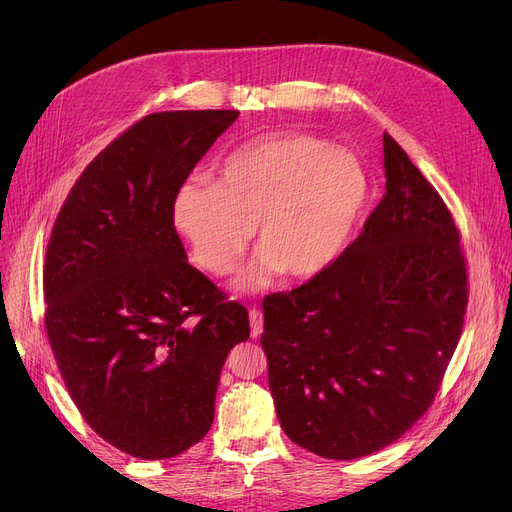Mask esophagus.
I'll list each match as a JSON object with an SVG mask.
<instances>
[{"label": "esophagus", "instance_id": "obj_1", "mask_svg": "<svg viewBox=\"0 0 512 512\" xmlns=\"http://www.w3.org/2000/svg\"><path fill=\"white\" fill-rule=\"evenodd\" d=\"M249 321H251V336L257 338L263 332V313L253 307L249 311Z\"/></svg>", "mask_w": 512, "mask_h": 512}]
</instances>
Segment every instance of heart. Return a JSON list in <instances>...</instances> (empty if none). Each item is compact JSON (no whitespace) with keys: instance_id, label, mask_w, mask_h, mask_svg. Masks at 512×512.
Returning <instances> with one entry per match:
<instances>
[{"instance_id":"heart-1","label":"heart","mask_w":512,"mask_h":512,"mask_svg":"<svg viewBox=\"0 0 512 512\" xmlns=\"http://www.w3.org/2000/svg\"><path fill=\"white\" fill-rule=\"evenodd\" d=\"M369 197L357 155L311 134L276 132L230 153L215 184L186 180L172 220L213 276L236 270L255 228L261 253L238 288L259 290L280 272L292 280L324 274L351 240Z\"/></svg>"}]
</instances>
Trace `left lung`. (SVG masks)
<instances>
[{"instance_id": "1", "label": "left lung", "mask_w": 512, "mask_h": 512, "mask_svg": "<svg viewBox=\"0 0 512 512\" xmlns=\"http://www.w3.org/2000/svg\"><path fill=\"white\" fill-rule=\"evenodd\" d=\"M386 195L324 274L263 299L261 346L286 436L351 461L434 402L467 311L461 236L436 188L384 132Z\"/></svg>"}]
</instances>
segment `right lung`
I'll return each instance as SVG.
<instances>
[{"mask_svg": "<svg viewBox=\"0 0 512 512\" xmlns=\"http://www.w3.org/2000/svg\"><path fill=\"white\" fill-rule=\"evenodd\" d=\"M236 110L159 112L107 145L74 182L45 255V330L93 432L145 461L205 438L249 311L186 261L178 188Z\"/></svg>", "mask_w": 512, "mask_h": 512, "instance_id": "right-lung-1", "label": "right lung"}]
</instances>
